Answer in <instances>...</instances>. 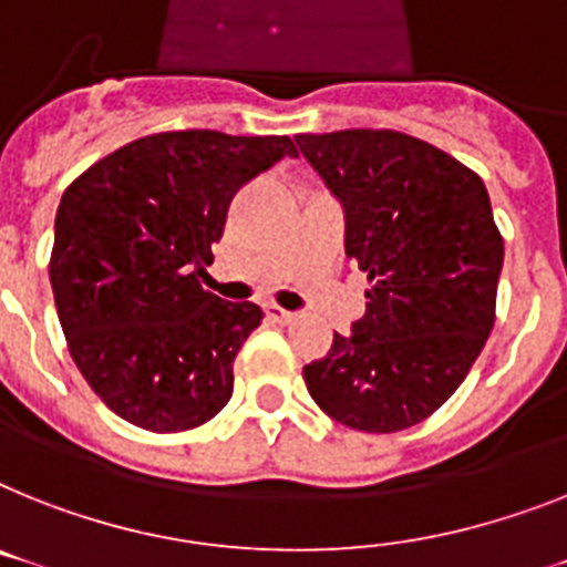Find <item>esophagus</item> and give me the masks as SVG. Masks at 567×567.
<instances>
[{"label": "esophagus", "instance_id": "34e87169", "mask_svg": "<svg viewBox=\"0 0 567 567\" xmlns=\"http://www.w3.org/2000/svg\"><path fill=\"white\" fill-rule=\"evenodd\" d=\"M266 316L272 318L275 324H289V321H295V312L284 310V307H278V303H272V307H266Z\"/></svg>", "mask_w": 567, "mask_h": 567}]
</instances>
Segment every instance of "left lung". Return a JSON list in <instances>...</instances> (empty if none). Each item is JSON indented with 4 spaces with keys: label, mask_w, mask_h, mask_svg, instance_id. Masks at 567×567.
I'll list each match as a JSON object with an SVG mask.
<instances>
[{
    "label": "left lung",
    "mask_w": 567,
    "mask_h": 567,
    "mask_svg": "<svg viewBox=\"0 0 567 567\" xmlns=\"http://www.w3.org/2000/svg\"><path fill=\"white\" fill-rule=\"evenodd\" d=\"M295 144L344 208V251L371 280L353 330L303 368L307 391L359 432L411 429L455 394L495 324L504 240L489 194L457 158L394 130Z\"/></svg>",
    "instance_id": "1"
}]
</instances>
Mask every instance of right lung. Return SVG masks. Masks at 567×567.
Masks as SVG:
<instances>
[{
    "label": "right lung",
    "instance_id": "obj_1",
    "mask_svg": "<svg viewBox=\"0 0 567 567\" xmlns=\"http://www.w3.org/2000/svg\"><path fill=\"white\" fill-rule=\"evenodd\" d=\"M289 135L176 130L135 138L65 188L49 278L69 353L106 409L156 434L217 417L234 357L264 321L203 289L234 194Z\"/></svg>",
    "mask_w": 567,
    "mask_h": 567
}]
</instances>
